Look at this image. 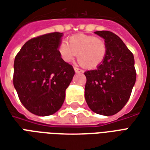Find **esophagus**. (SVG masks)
<instances>
[{"label":"esophagus","instance_id":"obj_1","mask_svg":"<svg viewBox=\"0 0 150 150\" xmlns=\"http://www.w3.org/2000/svg\"><path fill=\"white\" fill-rule=\"evenodd\" d=\"M74 70H75V71L76 72V73H82V72L83 71L82 69L79 68V67H74Z\"/></svg>","mask_w":150,"mask_h":150}]
</instances>
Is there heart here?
I'll list each match as a JSON object with an SVG mask.
<instances>
[{"label": "heart", "instance_id": "1", "mask_svg": "<svg viewBox=\"0 0 150 150\" xmlns=\"http://www.w3.org/2000/svg\"><path fill=\"white\" fill-rule=\"evenodd\" d=\"M58 51L64 62H72L78 54V62L82 66L93 69L104 61L108 46L103 38L79 34L71 36L67 43L62 42L58 46Z\"/></svg>", "mask_w": 150, "mask_h": 150}]
</instances>
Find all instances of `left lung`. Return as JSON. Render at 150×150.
<instances>
[{
    "mask_svg": "<svg viewBox=\"0 0 150 150\" xmlns=\"http://www.w3.org/2000/svg\"><path fill=\"white\" fill-rule=\"evenodd\" d=\"M95 34L104 38L108 52L103 63L84 73L85 100L94 112L112 116L122 109L132 93L137 77L134 57L112 32L102 30Z\"/></svg>",
    "mask_w": 150,
    "mask_h": 150,
    "instance_id": "left-lung-1",
    "label": "left lung"
}]
</instances>
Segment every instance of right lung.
<instances>
[{"label": "right lung", "instance_id": "1", "mask_svg": "<svg viewBox=\"0 0 150 150\" xmlns=\"http://www.w3.org/2000/svg\"><path fill=\"white\" fill-rule=\"evenodd\" d=\"M62 36L54 32L31 38L15 57L14 88L24 107L38 116H49L62 107L75 75L58 51Z\"/></svg>", "mask_w": 150, "mask_h": 150}]
</instances>
